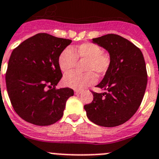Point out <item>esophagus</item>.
Instances as JSON below:
<instances>
[{
    "label": "esophagus",
    "instance_id": "34e87169",
    "mask_svg": "<svg viewBox=\"0 0 159 159\" xmlns=\"http://www.w3.org/2000/svg\"><path fill=\"white\" fill-rule=\"evenodd\" d=\"M81 93H82V91H80V90L75 91V95H80Z\"/></svg>",
    "mask_w": 159,
    "mask_h": 159
}]
</instances>
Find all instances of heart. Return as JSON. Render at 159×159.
Segmentation results:
<instances>
[{"label": "heart", "mask_w": 159, "mask_h": 159, "mask_svg": "<svg viewBox=\"0 0 159 159\" xmlns=\"http://www.w3.org/2000/svg\"><path fill=\"white\" fill-rule=\"evenodd\" d=\"M77 59L87 60L84 70L88 72L85 74L68 73L63 78L66 86L77 90H82L96 84L95 73L99 75L106 73L111 62L109 56L102 53V49L98 45L85 43L71 49H64L60 53L58 62L61 70L64 73L70 71L76 65Z\"/></svg>", "instance_id": "obj_1"}]
</instances>
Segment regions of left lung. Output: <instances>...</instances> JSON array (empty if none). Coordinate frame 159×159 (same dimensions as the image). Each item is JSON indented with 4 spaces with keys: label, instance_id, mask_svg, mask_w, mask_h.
<instances>
[{
    "label": "left lung",
    "instance_id": "left-lung-1",
    "mask_svg": "<svg viewBox=\"0 0 159 159\" xmlns=\"http://www.w3.org/2000/svg\"><path fill=\"white\" fill-rule=\"evenodd\" d=\"M93 43L108 51L111 62L96 85L106 93L93 92V100L84 108L94 124L115 127L129 120L142 103L147 84L144 57L140 49L120 35L109 34L93 39Z\"/></svg>",
    "mask_w": 159,
    "mask_h": 159
}]
</instances>
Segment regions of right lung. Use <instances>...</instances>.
<instances>
[{
  "mask_svg": "<svg viewBox=\"0 0 159 159\" xmlns=\"http://www.w3.org/2000/svg\"><path fill=\"white\" fill-rule=\"evenodd\" d=\"M71 43L45 33L25 40L12 52L5 75L8 95L21 118L36 125H50L63 115L74 91L56 89L63 74L58 59Z\"/></svg>",
  "mask_w": 159,
  "mask_h": 159,
  "instance_id": "obj_1",
  "label": "right lung"
}]
</instances>
